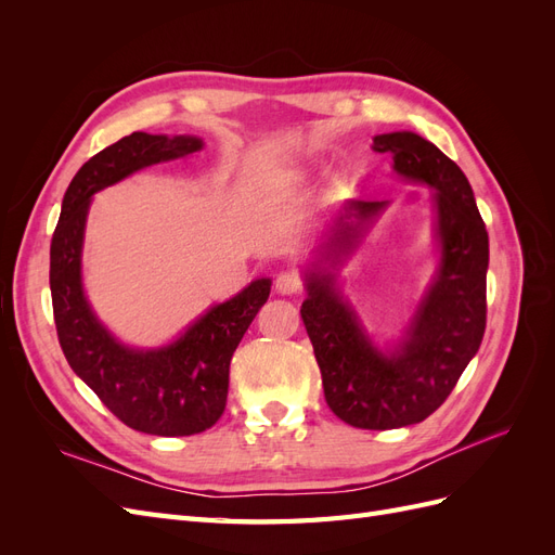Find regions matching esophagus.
Returning a JSON list of instances; mask_svg holds the SVG:
<instances>
[{
    "label": "esophagus",
    "instance_id": "1",
    "mask_svg": "<svg viewBox=\"0 0 555 555\" xmlns=\"http://www.w3.org/2000/svg\"><path fill=\"white\" fill-rule=\"evenodd\" d=\"M300 289V278L292 271H282L278 278H275V292L278 294H296Z\"/></svg>",
    "mask_w": 555,
    "mask_h": 555
}]
</instances>
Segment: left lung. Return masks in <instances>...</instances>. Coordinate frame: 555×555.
I'll return each mask as SVG.
<instances>
[{
    "label": "left lung",
    "mask_w": 555,
    "mask_h": 555,
    "mask_svg": "<svg viewBox=\"0 0 555 555\" xmlns=\"http://www.w3.org/2000/svg\"><path fill=\"white\" fill-rule=\"evenodd\" d=\"M377 153L393 169L435 190L442 263L405 343L382 354L365 338L357 314L333 292V278L314 275L300 317L322 371L324 398L345 424L391 430L424 422L456 386L477 354L486 328V268L489 233L465 173L440 147L412 131L375 137ZM384 208V201H354L335 243L351 245L359 229Z\"/></svg>",
    "instance_id": "left-lung-1"
}]
</instances>
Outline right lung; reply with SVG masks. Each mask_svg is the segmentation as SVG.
<instances>
[{
	"label": "right lung",
	"instance_id": "1",
	"mask_svg": "<svg viewBox=\"0 0 555 555\" xmlns=\"http://www.w3.org/2000/svg\"><path fill=\"white\" fill-rule=\"evenodd\" d=\"M201 145L194 137L169 139L133 131L104 147L74 176L50 241L53 317L72 371L125 426L162 438L204 433L222 416L231 357L268 300L271 280H255L227 304L210 308L169 347L127 349L96 322L82 294V229L94 192L143 166L196 153Z\"/></svg>",
	"mask_w": 555,
	"mask_h": 555
}]
</instances>
